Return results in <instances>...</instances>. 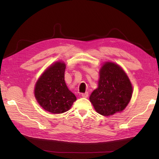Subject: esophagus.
I'll return each instance as SVG.
<instances>
[{"label":"esophagus","instance_id":"obj_1","mask_svg":"<svg viewBox=\"0 0 159 159\" xmlns=\"http://www.w3.org/2000/svg\"><path fill=\"white\" fill-rule=\"evenodd\" d=\"M81 96H82V97H83V98H87V97H88V96H89V93H88V92L83 93L81 94Z\"/></svg>","mask_w":159,"mask_h":159}]
</instances>
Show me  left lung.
Masks as SVG:
<instances>
[{
    "mask_svg": "<svg viewBox=\"0 0 159 159\" xmlns=\"http://www.w3.org/2000/svg\"><path fill=\"white\" fill-rule=\"evenodd\" d=\"M132 93L133 87L124 71L118 65L107 62L100 70L98 87L89 99L98 113L109 116L126 107Z\"/></svg>",
    "mask_w": 159,
    "mask_h": 159,
    "instance_id": "8db88e82",
    "label": "left lung"
}]
</instances>
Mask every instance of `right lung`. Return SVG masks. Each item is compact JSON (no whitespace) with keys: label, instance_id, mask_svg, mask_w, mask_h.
I'll return each mask as SVG.
<instances>
[{"label":"right lung","instance_id":"obj_1","mask_svg":"<svg viewBox=\"0 0 159 159\" xmlns=\"http://www.w3.org/2000/svg\"><path fill=\"white\" fill-rule=\"evenodd\" d=\"M66 65L57 62L47 70L38 80L35 96L43 109L52 113H63L68 111L76 100L67 88L64 80Z\"/></svg>","mask_w":159,"mask_h":159}]
</instances>
